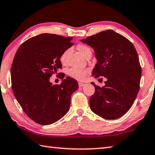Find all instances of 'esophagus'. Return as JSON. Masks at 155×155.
Instances as JSON below:
<instances>
[{"label":"esophagus","mask_w":155,"mask_h":155,"mask_svg":"<svg viewBox=\"0 0 155 155\" xmlns=\"http://www.w3.org/2000/svg\"><path fill=\"white\" fill-rule=\"evenodd\" d=\"M78 84H79V87H83L84 85H85V84H84V83H82V82H79Z\"/></svg>","instance_id":"34e87169"}]
</instances>
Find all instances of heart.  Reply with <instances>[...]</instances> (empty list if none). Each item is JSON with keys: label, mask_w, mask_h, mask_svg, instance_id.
Returning a JSON list of instances; mask_svg holds the SVG:
<instances>
[{"label": "heart", "mask_w": 155, "mask_h": 155, "mask_svg": "<svg viewBox=\"0 0 155 155\" xmlns=\"http://www.w3.org/2000/svg\"><path fill=\"white\" fill-rule=\"evenodd\" d=\"M77 49L79 52L83 55L84 57H86V54L88 52H91V50L87 45H83V44H80L77 46ZM70 52V49H67L64 51L62 54H61L59 60L61 63L62 64H65L68 61V57L69 53ZM89 71L86 69L81 68H70L68 71V75L69 77H71L74 79H75L77 80H82L86 76V75L88 74Z\"/></svg>", "instance_id": "1"}]
</instances>
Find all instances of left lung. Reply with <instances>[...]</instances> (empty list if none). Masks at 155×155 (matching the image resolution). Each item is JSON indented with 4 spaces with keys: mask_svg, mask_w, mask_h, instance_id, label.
Masks as SVG:
<instances>
[{
    "mask_svg": "<svg viewBox=\"0 0 155 155\" xmlns=\"http://www.w3.org/2000/svg\"><path fill=\"white\" fill-rule=\"evenodd\" d=\"M94 50L95 78H107L103 87L91 84L95 92L90 109L106 119H115L132 107L140 89L142 69L136 48L129 40L113 30L103 31L81 40Z\"/></svg>",
    "mask_w": 155,
    "mask_h": 155,
    "instance_id": "left-lung-1",
    "label": "left lung"
}]
</instances>
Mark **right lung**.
<instances>
[{
    "instance_id": "obj_1",
    "label": "right lung",
    "mask_w": 155,
    "mask_h": 155,
    "mask_svg": "<svg viewBox=\"0 0 155 155\" xmlns=\"http://www.w3.org/2000/svg\"><path fill=\"white\" fill-rule=\"evenodd\" d=\"M72 38L39 34L23 42L15 55L11 68L13 92L23 111L37 124H53L69 110L71 96L78 88L77 81L67 77L58 85L49 80L62 69L59 58L74 45Z\"/></svg>"
}]
</instances>
